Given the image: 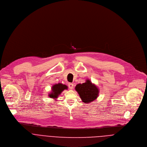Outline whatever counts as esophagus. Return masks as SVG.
Listing matches in <instances>:
<instances>
[{
    "instance_id": "34e87169",
    "label": "esophagus",
    "mask_w": 147,
    "mask_h": 147,
    "mask_svg": "<svg viewBox=\"0 0 147 147\" xmlns=\"http://www.w3.org/2000/svg\"><path fill=\"white\" fill-rule=\"evenodd\" d=\"M68 86L70 88V89H73V87H74V84H73V83H69Z\"/></svg>"
}]
</instances>
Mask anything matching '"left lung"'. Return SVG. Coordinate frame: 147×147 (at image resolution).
<instances>
[{
	"label": "left lung",
	"mask_w": 147,
	"mask_h": 147,
	"mask_svg": "<svg viewBox=\"0 0 147 147\" xmlns=\"http://www.w3.org/2000/svg\"><path fill=\"white\" fill-rule=\"evenodd\" d=\"M75 89L82 101L86 103L94 101L99 95L98 88L89 80H87L84 83L78 84Z\"/></svg>",
	"instance_id": "left-lung-1"
}]
</instances>
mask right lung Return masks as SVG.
Returning <instances> with one entry per match:
<instances>
[{
  "label": "right lung",
  "mask_w": 147,
  "mask_h": 147,
  "mask_svg": "<svg viewBox=\"0 0 147 147\" xmlns=\"http://www.w3.org/2000/svg\"><path fill=\"white\" fill-rule=\"evenodd\" d=\"M67 88L68 87L67 86L61 83H58L57 84H55L52 86V92L49 94L48 95L50 98L56 99L63 91L67 90Z\"/></svg>",
  "instance_id": "obj_1"
}]
</instances>
